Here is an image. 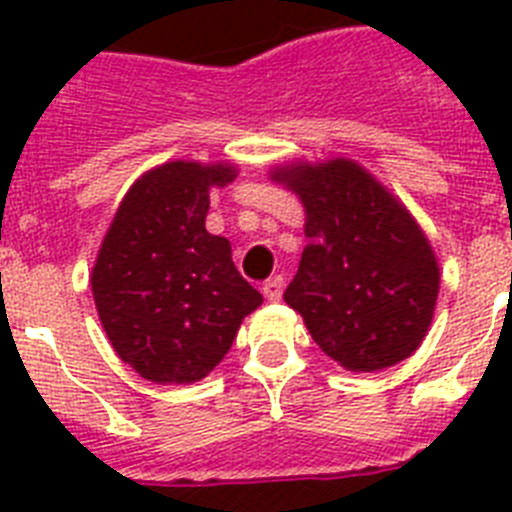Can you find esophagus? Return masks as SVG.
<instances>
[{
	"instance_id": "34e87169",
	"label": "esophagus",
	"mask_w": 512,
	"mask_h": 512,
	"mask_svg": "<svg viewBox=\"0 0 512 512\" xmlns=\"http://www.w3.org/2000/svg\"><path fill=\"white\" fill-rule=\"evenodd\" d=\"M264 297L269 302H279L282 300V292H284V279L282 277H271L269 282H264Z\"/></svg>"
}]
</instances>
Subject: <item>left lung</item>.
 <instances>
[{"label":"left lung","mask_w":512,"mask_h":512,"mask_svg":"<svg viewBox=\"0 0 512 512\" xmlns=\"http://www.w3.org/2000/svg\"><path fill=\"white\" fill-rule=\"evenodd\" d=\"M271 182L305 207L300 269L284 302L348 372H382L413 356L436 312V251L405 202L346 156L282 161Z\"/></svg>","instance_id":"8db88e82"}]
</instances>
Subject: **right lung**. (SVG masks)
Masks as SVG:
<instances>
[{"mask_svg":"<svg viewBox=\"0 0 512 512\" xmlns=\"http://www.w3.org/2000/svg\"><path fill=\"white\" fill-rule=\"evenodd\" d=\"M233 161L176 158L140 174L99 243L89 284L115 354L153 384L215 369L264 297L238 274L230 241L205 228L210 192Z\"/></svg>","mask_w":512,"mask_h":512,"instance_id":"right-lung-1","label":"right lung"}]
</instances>
